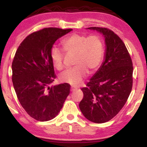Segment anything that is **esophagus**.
<instances>
[{
  "label": "esophagus",
  "instance_id": "obj_1",
  "mask_svg": "<svg viewBox=\"0 0 147 147\" xmlns=\"http://www.w3.org/2000/svg\"><path fill=\"white\" fill-rule=\"evenodd\" d=\"M75 90H77V88H75L74 86H71V88H70V90H71V91H74Z\"/></svg>",
  "mask_w": 147,
  "mask_h": 147
}]
</instances>
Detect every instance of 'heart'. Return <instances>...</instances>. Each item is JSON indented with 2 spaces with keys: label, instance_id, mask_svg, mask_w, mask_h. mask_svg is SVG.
Instances as JSON below:
<instances>
[{
  "label": "heart",
  "instance_id": "obj_1",
  "mask_svg": "<svg viewBox=\"0 0 147 147\" xmlns=\"http://www.w3.org/2000/svg\"><path fill=\"white\" fill-rule=\"evenodd\" d=\"M61 45L67 55H75V66L63 72L59 79L63 83L77 86L87 77L88 70L95 71L102 63L104 55V41L97 34L88 36L73 34L64 38ZM50 58L55 68L58 70L63 68L64 52L61 49L53 47L50 51Z\"/></svg>",
  "mask_w": 147,
  "mask_h": 147
}]
</instances>
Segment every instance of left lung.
I'll list each match as a JSON object with an SVG mask.
<instances>
[{"instance_id": "obj_1", "label": "left lung", "mask_w": 147, "mask_h": 147, "mask_svg": "<svg viewBox=\"0 0 147 147\" xmlns=\"http://www.w3.org/2000/svg\"><path fill=\"white\" fill-rule=\"evenodd\" d=\"M105 38L102 65L82 88L84 97L79 106L90 122L104 123L117 115L129 98L133 85V63L124 42L112 30L91 27Z\"/></svg>"}]
</instances>
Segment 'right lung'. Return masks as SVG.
<instances>
[{
	"mask_svg": "<svg viewBox=\"0 0 147 147\" xmlns=\"http://www.w3.org/2000/svg\"><path fill=\"white\" fill-rule=\"evenodd\" d=\"M72 30L48 28L35 32L15 54L11 65L15 92L27 113L40 122L56 117L70 94L68 84L50 86L56 78L50 51L58 38Z\"/></svg>",
	"mask_w": 147,
	"mask_h": 147,
	"instance_id": "1",
	"label": "right lung"
}]
</instances>
